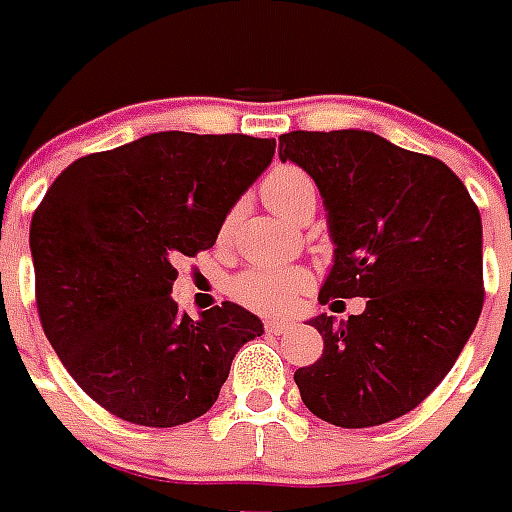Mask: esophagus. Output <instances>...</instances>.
<instances>
[{
  "label": "esophagus",
  "mask_w": 512,
  "mask_h": 512,
  "mask_svg": "<svg viewBox=\"0 0 512 512\" xmlns=\"http://www.w3.org/2000/svg\"><path fill=\"white\" fill-rule=\"evenodd\" d=\"M289 327H292L289 321H279V319L265 321V332H271V335H281V332H287Z\"/></svg>",
  "instance_id": "obj_1"
}]
</instances>
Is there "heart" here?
I'll use <instances>...</instances> for the list:
<instances>
[{"mask_svg":"<svg viewBox=\"0 0 512 512\" xmlns=\"http://www.w3.org/2000/svg\"><path fill=\"white\" fill-rule=\"evenodd\" d=\"M265 204L284 220L300 212L305 201H316V185L303 170L292 164L276 167L260 185ZM313 284V276L305 268H265L255 265L241 271L231 281V297L249 311L257 313H287L295 308L300 295H305Z\"/></svg>","mask_w":512,"mask_h":512,"instance_id":"heart-1","label":"heart"}]
</instances>
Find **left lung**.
Instances as JSON below:
<instances>
[{
    "mask_svg": "<svg viewBox=\"0 0 512 512\" xmlns=\"http://www.w3.org/2000/svg\"><path fill=\"white\" fill-rule=\"evenodd\" d=\"M281 162L319 185L335 265L319 292L332 311L311 327L316 364L295 372L303 404L337 428H372L412 412L444 380L484 308L481 215L444 162L366 130L287 132Z\"/></svg>",
    "mask_w": 512,
    "mask_h": 512,
    "instance_id": "8db88e82",
    "label": "left lung"
}]
</instances>
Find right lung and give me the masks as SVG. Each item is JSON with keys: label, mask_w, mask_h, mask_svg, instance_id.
I'll use <instances>...</instances> for the list:
<instances>
[{"label": "right lung", "mask_w": 512, "mask_h": 512, "mask_svg": "<svg viewBox=\"0 0 512 512\" xmlns=\"http://www.w3.org/2000/svg\"><path fill=\"white\" fill-rule=\"evenodd\" d=\"M276 140L154 132L76 159L31 217L36 308L79 388L119 420L175 428L212 409L233 356L263 335L236 303L193 321L177 257L215 244Z\"/></svg>", "instance_id": "1"}]
</instances>
